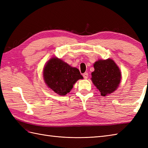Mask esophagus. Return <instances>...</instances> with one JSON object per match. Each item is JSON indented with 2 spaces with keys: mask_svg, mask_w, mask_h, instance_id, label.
Instances as JSON below:
<instances>
[{
  "mask_svg": "<svg viewBox=\"0 0 148 148\" xmlns=\"http://www.w3.org/2000/svg\"><path fill=\"white\" fill-rule=\"evenodd\" d=\"M83 77L84 78V79H87L88 77V74L87 73V72H85V73L83 74Z\"/></svg>",
  "mask_w": 148,
  "mask_h": 148,
  "instance_id": "esophagus-1",
  "label": "esophagus"
}]
</instances>
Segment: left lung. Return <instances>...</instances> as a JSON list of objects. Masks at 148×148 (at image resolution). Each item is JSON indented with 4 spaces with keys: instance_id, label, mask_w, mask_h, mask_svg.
Masks as SVG:
<instances>
[{
    "instance_id": "obj_1",
    "label": "left lung",
    "mask_w": 148,
    "mask_h": 148,
    "mask_svg": "<svg viewBox=\"0 0 148 148\" xmlns=\"http://www.w3.org/2000/svg\"><path fill=\"white\" fill-rule=\"evenodd\" d=\"M92 81L102 96H107L118 88L121 74L118 65L112 59L99 60L93 65Z\"/></svg>"
}]
</instances>
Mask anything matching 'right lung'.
Returning a JSON list of instances; mask_svg holds the SVG:
<instances>
[{
	"label": "right lung",
	"mask_w": 148,
	"mask_h": 148,
	"mask_svg": "<svg viewBox=\"0 0 148 148\" xmlns=\"http://www.w3.org/2000/svg\"><path fill=\"white\" fill-rule=\"evenodd\" d=\"M43 77L48 88L62 96L70 92L74 83L83 78L79 69L56 57L51 58L46 63Z\"/></svg>",
	"instance_id": "obj_1"
}]
</instances>
